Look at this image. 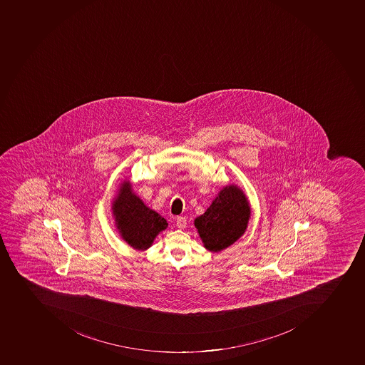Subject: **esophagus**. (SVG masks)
<instances>
[{"label":"esophagus","mask_w":365,"mask_h":365,"mask_svg":"<svg viewBox=\"0 0 365 365\" xmlns=\"http://www.w3.org/2000/svg\"><path fill=\"white\" fill-rule=\"evenodd\" d=\"M186 224H187L186 217H182V216H179V217L177 218V227H178L179 229H185V227H186Z\"/></svg>","instance_id":"1"}]
</instances>
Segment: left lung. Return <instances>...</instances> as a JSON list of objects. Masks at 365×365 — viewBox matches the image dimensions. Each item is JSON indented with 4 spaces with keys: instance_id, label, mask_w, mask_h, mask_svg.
<instances>
[{
    "instance_id": "obj_1",
    "label": "left lung",
    "mask_w": 365,
    "mask_h": 365,
    "mask_svg": "<svg viewBox=\"0 0 365 365\" xmlns=\"http://www.w3.org/2000/svg\"><path fill=\"white\" fill-rule=\"evenodd\" d=\"M251 217V205L240 187L224 186L205 214L194 220L203 246L210 252H221L245 233Z\"/></svg>"
}]
</instances>
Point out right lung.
<instances>
[{"label":"right lung","mask_w":365,"mask_h":365,"mask_svg":"<svg viewBox=\"0 0 365 365\" xmlns=\"http://www.w3.org/2000/svg\"><path fill=\"white\" fill-rule=\"evenodd\" d=\"M118 194L112 202V214L118 232L123 240L138 251L151 247L153 240L166 230L168 222L158 212L149 208L133 192L128 180L120 182Z\"/></svg>","instance_id":"right-lung-1"}]
</instances>
